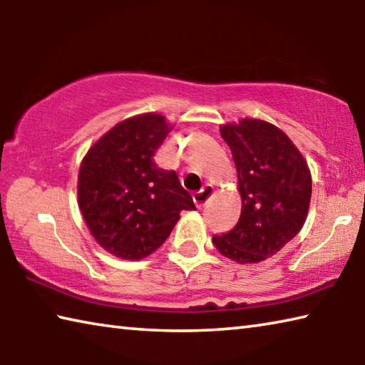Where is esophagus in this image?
<instances>
[{"label":"esophagus","instance_id":"esophagus-1","mask_svg":"<svg viewBox=\"0 0 365 365\" xmlns=\"http://www.w3.org/2000/svg\"><path fill=\"white\" fill-rule=\"evenodd\" d=\"M212 195H214V187H212V185H206V187L202 188L201 191H197V193L193 196V201H195L196 207L205 206L206 202L211 200Z\"/></svg>","mask_w":365,"mask_h":365}]
</instances>
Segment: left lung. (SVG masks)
Masks as SVG:
<instances>
[{"mask_svg": "<svg viewBox=\"0 0 365 365\" xmlns=\"http://www.w3.org/2000/svg\"><path fill=\"white\" fill-rule=\"evenodd\" d=\"M220 135L237 165L242 214L233 230L214 235L212 243L235 262H262L304 225L311 170L287 133L270 122L246 117L220 125Z\"/></svg>", "mask_w": 365, "mask_h": 365, "instance_id": "obj_1", "label": "left lung"}]
</instances>
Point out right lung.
Masks as SVG:
<instances>
[{"instance_id":"obj_1","label":"right lung","mask_w":365,"mask_h":365,"mask_svg":"<svg viewBox=\"0 0 365 365\" xmlns=\"http://www.w3.org/2000/svg\"><path fill=\"white\" fill-rule=\"evenodd\" d=\"M170 130L163 114L133 115L104 133L80 164V212L110 255L127 261L150 256L168 240L180 212L196 209L175 172L153 159Z\"/></svg>"}]
</instances>
